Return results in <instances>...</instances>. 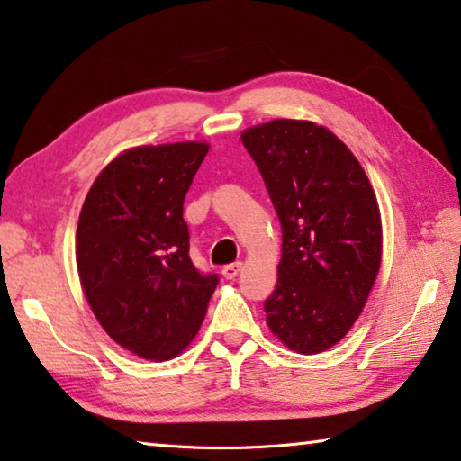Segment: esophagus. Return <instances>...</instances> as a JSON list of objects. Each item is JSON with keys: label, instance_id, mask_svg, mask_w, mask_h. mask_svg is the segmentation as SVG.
Here are the masks:
<instances>
[{"label": "esophagus", "instance_id": "1", "mask_svg": "<svg viewBox=\"0 0 461 461\" xmlns=\"http://www.w3.org/2000/svg\"><path fill=\"white\" fill-rule=\"evenodd\" d=\"M240 270H241V262H233V264L223 266L221 274H223L225 280H233V278H236V276L240 274Z\"/></svg>", "mask_w": 461, "mask_h": 461}]
</instances>
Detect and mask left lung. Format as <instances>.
<instances>
[{
  "mask_svg": "<svg viewBox=\"0 0 461 461\" xmlns=\"http://www.w3.org/2000/svg\"><path fill=\"white\" fill-rule=\"evenodd\" d=\"M282 228L276 290L264 311L288 348L314 355L345 337L381 266V215L369 179L347 145L308 121L248 129Z\"/></svg>",
  "mask_w": 461,
  "mask_h": 461,
  "instance_id": "1",
  "label": "left lung"
}]
</instances>
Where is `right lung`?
I'll return each instance as SVG.
<instances>
[{"label": "right lung", "instance_id": "right-lung-1", "mask_svg": "<svg viewBox=\"0 0 461 461\" xmlns=\"http://www.w3.org/2000/svg\"><path fill=\"white\" fill-rule=\"evenodd\" d=\"M209 147L131 149L92 183L77 230V266L108 337L149 361H167L202 326L220 282L189 258L183 202Z\"/></svg>", "mask_w": 461, "mask_h": 461}]
</instances>
